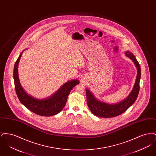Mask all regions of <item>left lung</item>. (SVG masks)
<instances>
[{"mask_svg":"<svg viewBox=\"0 0 156 156\" xmlns=\"http://www.w3.org/2000/svg\"><path fill=\"white\" fill-rule=\"evenodd\" d=\"M126 56L133 61L137 69L136 80L130 94L123 101L118 104H109L98 100L89 89H86L87 101L90 111L95 116L101 118H112L119 116L126 111L136 101L140 89L141 69L139 63L133 54L129 51L125 52Z\"/></svg>","mask_w":156,"mask_h":156,"instance_id":"left-lung-1","label":"left lung"}]
</instances>
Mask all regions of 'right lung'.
Wrapping results in <instances>:
<instances>
[{
    "label": "right lung",
    "instance_id": "obj_1",
    "mask_svg": "<svg viewBox=\"0 0 156 156\" xmlns=\"http://www.w3.org/2000/svg\"><path fill=\"white\" fill-rule=\"evenodd\" d=\"M22 52L16 61L13 70L15 89L20 102L30 111L43 116H50L58 113L67 102L71 90L80 82L73 80L64 83L55 94L44 99H38L29 95L23 88L18 75V64Z\"/></svg>",
    "mask_w": 156,
    "mask_h": 156
}]
</instances>
